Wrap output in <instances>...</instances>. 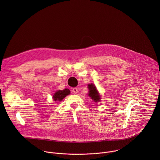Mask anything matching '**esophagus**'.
<instances>
[{"label": "esophagus", "mask_w": 160, "mask_h": 160, "mask_svg": "<svg viewBox=\"0 0 160 160\" xmlns=\"http://www.w3.org/2000/svg\"><path fill=\"white\" fill-rule=\"evenodd\" d=\"M72 91L74 94H77L78 93V88L77 87H75L72 89Z\"/></svg>", "instance_id": "1"}]
</instances>
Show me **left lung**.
Returning a JSON list of instances; mask_svg holds the SVG:
<instances>
[{"label": "left lung", "mask_w": 160, "mask_h": 160, "mask_svg": "<svg viewBox=\"0 0 160 160\" xmlns=\"http://www.w3.org/2000/svg\"><path fill=\"white\" fill-rule=\"evenodd\" d=\"M88 96L91 98L92 100H94L95 102H99L100 101V96L98 92V90L96 89V87L95 85L92 83L88 84Z\"/></svg>", "instance_id": "8db88e82"}]
</instances>
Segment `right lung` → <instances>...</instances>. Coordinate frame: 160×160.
<instances>
[{
	"instance_id": "add662e5",
	"label": "right lung",
	"mask_w": 160,
	"mask_h": 160,
	"mask_svg": "<svg viewBox=\"0 0 160 160\" xmlns=\"http://www.w3.org/2000/svg\"><path fill=\"white\" fill-rule=\"evenodd\" d=\"M70 94V90L68 88H65L62 90H58L53 96V99L55 101H62L66 96Z\"/></svg>"
}]
</instances>
